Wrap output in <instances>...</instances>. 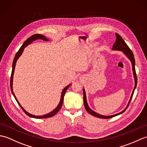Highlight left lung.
<instances>
[{"label": "left lung", "mask_w": 147, "mask_h": 147, "mask_svg": "<svg viewBox=\"0 0 147 147\" xmlns=\"http://www.w3.org/2000/svg\"><path fill=\"white\" fill-rule=\"evenodd\" d=\"M115 36H116V40H115V42L114 43L113 47H112V50L113 51H119L123 52V54L125 55L126 57L129 59V61L131 62V65H132V69H133V76H134V79H135V87H134V89L132 92L131 95V97L129 100L128 102V104H127V106L126 108L124 109L123 111H121L120 112H119L117 114H115L114 115H101L100 114L96 113V112L93 111L90 108V107L88 105V103H87L86 100V93H85V90L84 88H83V102H84V105H85V107L86 109V111L88 112L89 114H92V115L98 118H102V119H109V118H112L114 116H116V115H119L125 111L127 108L128 107V106L129 105V103L131 100V98L133 97L134 92H135V90L136 87L137 85V77H136V71H135V57H134V55L132 51H131V49L129 48V47L127 45L125 42L124 41V40L122 38V37L119 35L117 33H115Z\"/></svg>", "instance_id": "left-lung-1"}]
</instances>
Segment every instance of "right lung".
I'll return each instance as SVG.
<instances>
[{
	"label": "right lung",
	"instance_id": "1",
	"mask_svg": "<svg viewBox=\"0 0 147 147\" xmlns=\"http://www.w3.org/2000/svg\"><path fill=\"white\" fill-rule=\"evenodd\" d=\"M38 39H41L44 40V41H49V40L46 38L45 36H43L42 35H40V34H35V35H33L32 36H31L30 38H28L25 42L23 43V44L22 45V46L21 47V48L19 50L18 52L16 53V54L14 59L13 60V62H12V73H11V82H10V86H11V92L12 93V95L14 96V98L16 99V100L17 101L18 104L20 105V106L21 107V108L22 109V110H23L24 113H25L27 115H28L29 117H33V118H36V119H43V118H48V117H51L53 115H54L55 114H56L59 112V111L60 110L62 104H63V100H64V96L65 95V92L67 91V90L68 89L69 87L71 86V84H69V85H68L67 86H66L65 87V88L63 89V90L62 91L61 93V100H60V102H59V104H58V105L57 107H55V109H54V110H53L52 112H49V113L45 114V115H33L32 114H30L29 112H28L25 109H24L22 106L21 105V104H20V102L18 100V99L16 98V96H15L14 92H13V88H12V82H13V76H14V69H15V66H16V62L18 61V59L20 58V56L21 55V54H23V52L24 51V48L27 47L28 45H30V43H32L33 41H35L36 40H38Z\"/></svg>",
	"mask_w": 147,
	"mask_h": 147
}]
</instances>
